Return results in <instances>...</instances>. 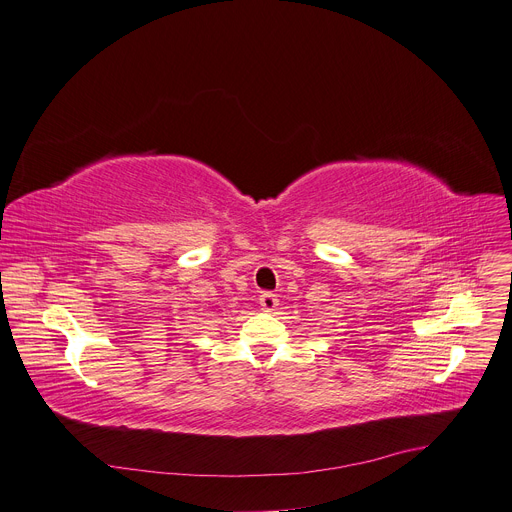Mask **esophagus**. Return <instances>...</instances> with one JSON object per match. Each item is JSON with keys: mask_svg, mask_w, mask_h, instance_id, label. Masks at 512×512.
I'll list each match as a JSON object with an SVG mask.
<instances>
[{"mask_svg": "<svg viewBox=\"0 0 512 512\" xmlns=\"http://www.w3.org/2000/svg\"><path fill=\"white\" fill-rule=\"evenodd\" d=\"M278 296L274 294V292H261V296H259V304L263 306L265 311H274L276 306H278Z\"/></svg>", "mask_w": 512, "mask_h": 512, "instance_id": "esophagus-1", "label": "esophagus"}]
</instances>
